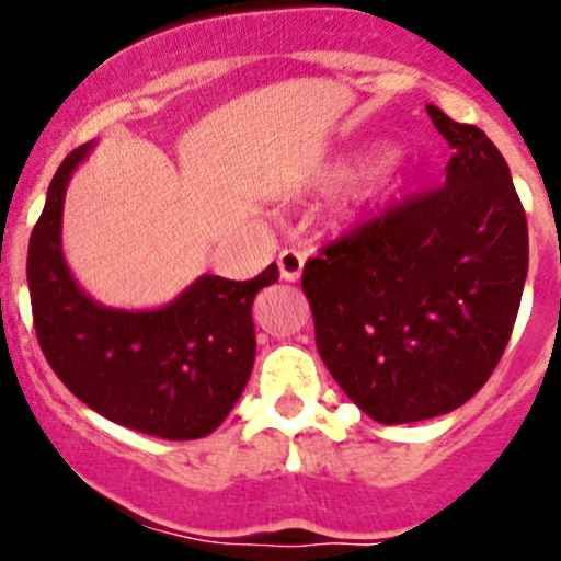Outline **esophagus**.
Wrapping results in <instances>:
<instances>
[{
	"label": "esophagus",
	"instance_id": "1",
	"mask_svg": "<svg viewBox=\"0 0 561 561\" xmlns=\"http://www.w3.org/2000/svg\"><path fill=\"white\" fill-rule=\"evenodd\" d=\"M304 271V254L298 249H282L279 252V274L285 282H296Z\"/></svg>",
	"mask_w": 561,
	"mask_h": 561
}]
</instances>
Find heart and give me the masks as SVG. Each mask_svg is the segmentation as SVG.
<instances>
[{
  "label": "heart",
  "instance_id": "heart-1",
  "mask_svg": "<svg viewBox=\"0 0 561 561\" xmlns=\"http://www.w3.org/2000/svg\"><path fill=\"white\" fill-rule=\"evenodd\" d=\"M393 173H396L393 160H388V157H382V160H377L375 165H371L369 171H366V192H364V195H366V197L380 195V192L386 190V186L390 184V179H393ZM342 175H344V173H342Z\"/></svg>",
  "mask_w": 561,
  "mask_h": 561
}]
</instances>
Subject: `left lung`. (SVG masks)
<instances>
[{"instance_id":"1","label":"left lung","mask_w":561,"mask_h":561,"mask_svg":"<svg viewBox=\"0 0 561 561\" xmlns=\"http://www.w3.org/2000/svg\"><path fill=\"white\" fill-rule=\"evenodd\" d=\"M426 111L454 149L445 184L328 241L301 276L322 364L386 426L445 415L485 386L529 268L505 157L474 124Z\"/></svg>"}]
</instances>
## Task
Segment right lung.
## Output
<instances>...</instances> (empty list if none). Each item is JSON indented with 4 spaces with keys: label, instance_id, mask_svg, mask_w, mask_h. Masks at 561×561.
<instances>
[{
    "label": "right lung",
    "instance_id": "1",
    "mask_svg": "<svg viewBox=\"0 0 561 561\" xmlns=\"http://www.w3.org/2000/svg\"><path fill=\"white\" fill-rule=\"evenodd\" d=\"M92 144L65 157L30 239L26 282L39 350L72 396L94 412L162 439H201L228 417L254 364L252 304L279 279L271 263L254 279L201 276L151 312L100 307L61 254V206Z\"/></svg>",
    "mask_w": 561,
    "mask_h": 561
}]
</instances>
